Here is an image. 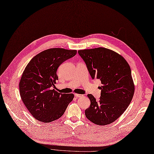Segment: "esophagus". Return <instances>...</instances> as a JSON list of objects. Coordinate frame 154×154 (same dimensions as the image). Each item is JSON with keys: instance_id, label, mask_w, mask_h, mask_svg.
<instances>
[{"instance_id": "1", "label": "esophagus", "mask_w": 154, "mask_h": 154, "mask_svg": "<svg viewBox=\"0 0 154 154\" xmlns=\"http://www.w3.org/2000/svg\"><path fill=\"white\" fill-rule=\"evenodd\" d=\"M75 96L76 98H80V97H82V95L80 94H75Z\"/></svg>"}]
</instances>
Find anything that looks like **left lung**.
<instances>
[{"label": "left lung", "mask_w": 154, "mask_h": 154, "mask_svg": "<svg viewBox=\"0 0 154 154\" xmlns=\"http://www.w3.org/2000/svg\"><path fill=\"white\" fill-rule=\"evenodd\" d=\"M92 79L102 85L99 101L89 94L90 106L85 110L89 121L105 126L116 121L127 109L134 93L131 70L127 61L111 49L105 48L78 51Z\"/></svg>", "instance_id": "1"}]
</instances>
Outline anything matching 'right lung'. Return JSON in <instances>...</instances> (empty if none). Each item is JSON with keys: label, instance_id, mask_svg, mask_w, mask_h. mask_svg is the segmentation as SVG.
I'll list each match as a JSON object with an SVG mask.
<instances>
[{"label": "right lung", "instance_id": "right-lung-1", "mask_svg": "<svg viewBox=\"0 0 154 154\" xmlns=\"http://www.w3.org/2000/svg\"><path fill=\"white\" fill-rule=\"evenodd\" d=\"M76 53V50L63 48L46 49L34 56L25 67L19 84L20 96L36 120L51 122L58 119L73 100V94H61L52 87L58 80L59 66Z\"/></svg>", "mask_w": 154, "mask_h": 154}]
</instances>
